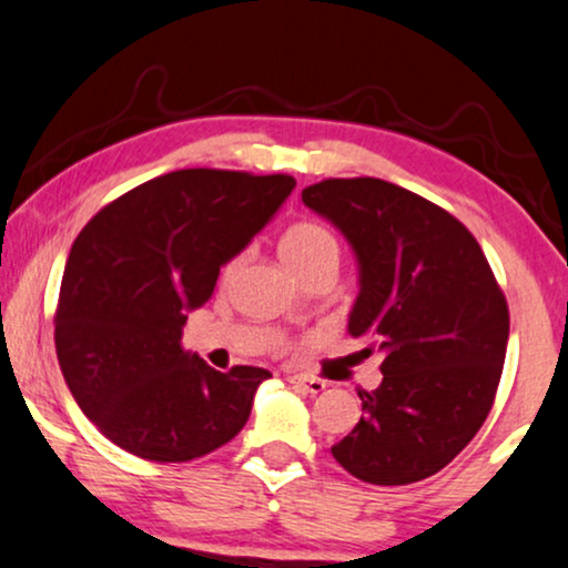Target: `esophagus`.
I'll return each mask as SVG.
<instances>
[{"mask_svg": "<svg viewBox=\"0 0 568 568\" xmlns=\"http://www.w3.org/2000/svg\"><path fill=\"white\" fill-rule=\"evenodd\" d=\"M288 383L296 387V390H304V393H312V396H317V393H322L327 387L325 379L320 377H306V375H291Z\"/></svg>", "mask_w": 568, "mask_h": 568, "instance_id": "esophagus-1", "label": "esophagus"}]
</instances>
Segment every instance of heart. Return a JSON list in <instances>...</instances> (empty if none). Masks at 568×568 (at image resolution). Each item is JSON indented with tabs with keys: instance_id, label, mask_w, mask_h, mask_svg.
I'll return each instance as SVG.
<instances>
[{
	"instance_id": "obj_1",
	"label": "heart",
	"mask_w": 568,
	"mask_h": 568,
	"mask_svg": "<svg viewBox=\"0 0 568 568\" xmlns=\"http://www.w3.org/2000/svg\"><path fill=\"white\" fill-rule=\"evenodd\" d=\"M280 254H283L285 264H288L298 277H304L306 272L320 267V264L341 262V243H337L335 235L329 233L325 225H320V222H296V225H291L288 231L283 233V239H280ZM241 262L243 254H235L222 264V283H231L235 272L241 267Z\"/></svg>"
}]
</instances>
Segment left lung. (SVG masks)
Segmentation results:
<instances>
[{"label": "left lung", "instance_id": "1", "mask_svg": "<svg viewBox=\"0 0 568 568\" xmlns=\"http://www.w3.org/2000/svg\"><path fill=\"white\" fill-rule=\"evenodd\" d=\"M358 260L348 333L379 354L383 383L358 390L362 419L333 445L369 485L433 477L485 425L508 343V304L475 235L433 201L379 178H327L301 191Z\"/></svg>", "mask_w": 568, "mask_h": 568}]
</instances>
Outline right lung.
I'll return each instance as SVG.
<instances>
[{
  "label": "right lung",
  "mask_w": 568,
  "mask_h": 568,
  "mask_svg": "<svg viewBox=\"0 0 568 568\" xmlns=\"http://www.w3.org/2000/svg\"><path fill=\"white\" fill-rule=\"evenodd\" d=\"M291 175L175 170L102 206L70 248L54 346L70 393L99 433L146 462L178 464L246 425L262 367L212 369L181 348L189 308L267 225Z\"/></svg>",
  "instance_id": "1"
}]
</instances>
